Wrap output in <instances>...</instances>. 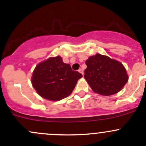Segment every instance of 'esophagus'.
<instances>
[{"label":"esophagus","instance_id":"esophagus-1","mask_svg":"<svg viewBox=\"0 0 146 146\" xmlns=\"http://www.w3.org/2000/svg\"><path fill=\"white\" fill-rule=\"evenodd\" d=\"M78 72H79V73H81V74L83 75V70H82V68H80V69H79V70H78Z\"/></svg>","mask_w":146,"mask_h":146}]
</instances>
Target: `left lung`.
<instances>
[{
    "mask_svg": "<svg viewBox=\"0 0 146 146\" xmlns=\"http://www.w3.org/2000/svg\"><path fill=\"white\" fill-rule=\"evenodd\" d=\"M85 80L92 90L104 96L119 92L128 82V76L121 63L100 54L85 61Z\"/></svg>",
    "mask_w": 146,
    "mask_h": 146,
    "instance_id": "obj_1",
    "label": "left lung"
}]
</instances>
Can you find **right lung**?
Listing matches in <instances>:
<instances>
[{"label": "right lung", "mask_w": 146, "mask_h": 146, "mask_svg": "<svg viewBox=\"0 0 146 146\" xmlns=\"http://www.w3.org/2000/svg\"><path fill=\"white\" fill-rule=\"evenodd\" d=\"M81 73L64 64L60 56L51 57L39 63L34 70L32 84L37 93L44 99L58 101L71 94Z\"/></svg>", "instance_id": "right-lung-1"}]
</instances>
